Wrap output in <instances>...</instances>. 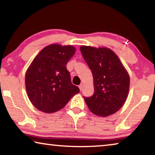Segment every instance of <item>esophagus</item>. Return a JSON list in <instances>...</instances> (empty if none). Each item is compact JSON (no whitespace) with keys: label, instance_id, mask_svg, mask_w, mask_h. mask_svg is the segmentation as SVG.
Returning <instances> with one entry per match:
<instances>
[{"label":"esophagus","instance_id":"1","mask_svg":"<svg viewBox=\"0 0 155 155\" xmlns=\"http://www.w3.org/2000/svg\"><path fill=\"white\" fill-rule=\"evenodd\" d=\"M78 87H79L81 91L82 90L83 88V84H81V85H79V86H78Z\"/></svg>","mask_w":155,"mask_h":155}]
</instances>
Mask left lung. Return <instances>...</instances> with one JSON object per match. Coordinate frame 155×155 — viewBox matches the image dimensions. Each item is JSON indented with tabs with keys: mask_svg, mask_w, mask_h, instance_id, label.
Masks as SVG:
<instances>
[{
	"mask_svg": "<svg viewBox=\"0 0 155 155\" xmlns=\"http://www.w3.org/2000/svg\"><path fill=\"white\" fill-rule=\"evenodd\" d=\"M80 50L94 78L93 96L83 97L89 109L101 117L115 114L127 98L130 85L127 70L108 48L81 46Z\"/></svg>",
	"mask_w": 155,
	"mask_h": 155,
	"instance_id": "1",
	"label": "left lung"
}]
</instances>
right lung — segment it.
Masks as SVG:
<instances>
[{
  "label": "right lung",
  "mask_w": 155,
  "mask_h": 155,
  "mask_svg": "<svg viewBox=\"0 0 155 155\" xmlns=\"http://www.w3.org/2000/svg\"><path fill=\"white\" fill-rule=\"evenodd\" d=\"M75 52L72 46L51 44L31 62L25 74L26 90L31 103L38 110L46 114L59 111L79 92L66 68Z\"/></svg>",
  "instance_id": "right-lung-1"
}]
</instances>
